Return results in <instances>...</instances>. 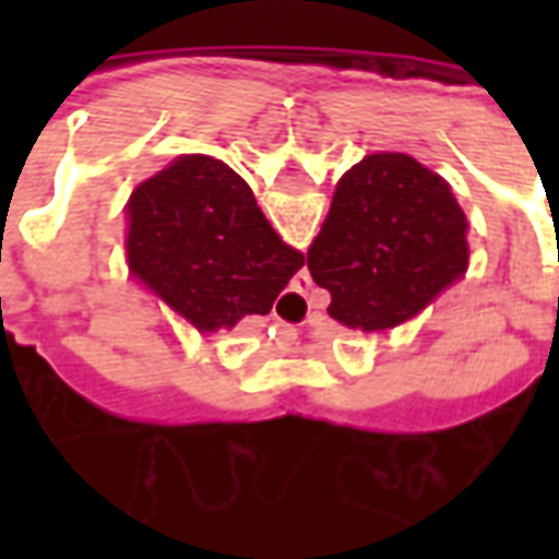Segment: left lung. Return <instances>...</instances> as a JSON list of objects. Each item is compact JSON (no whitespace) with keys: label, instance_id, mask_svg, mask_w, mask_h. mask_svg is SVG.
<instances>
[{"label":"left lung","instance_id":"8db88e82","mask_svg":"<svg viewBox=\"0 0 559 559\" xmlns=\"http://www.w3.org/2000/svg\"><path fill=\"white\" fill-rule=\"evenodd\" d=\"M467 218L449 185L401 152L368 155L341 176L308 272L329 314L362 332L421 311L464 275Z\"/></svg>","mask_w":559,"mask_h":559}]
</instances>
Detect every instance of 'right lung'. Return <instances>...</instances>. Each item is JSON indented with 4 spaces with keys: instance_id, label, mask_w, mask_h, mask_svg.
<instances>
[{
    "instance_id": "1",
    "label": "right lung",
    "mask_w": 559,
    "mask_h": 559,
    "mask_svg": "<svg viewBox=\"0 0 559 559\" xmlns=\"http://www.w3.org/2000/svg\"><path fill=\"white\" fill-rule=\"evenodd\" d=\"M131 266L197 329L269 314L305 257L257 206L242 176L185 155L131 194Z\"/></svg>"
}]
</instances>
